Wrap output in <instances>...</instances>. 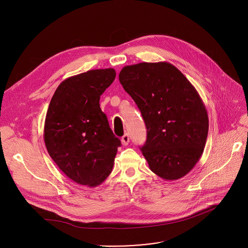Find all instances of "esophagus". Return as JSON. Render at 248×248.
Instances as JSON below:
<instances>
[{
  "label": "esophagus",
  "instance_id": "obj_1",
  "mask_svg": "<svg viewBox=\"0 0 248 248\" xmlns=\"http://www.w3.org/2000/svg\"><path fill=\"white\" fill-rule=\"evenodd\" d=\"M121 142H122L123 145H128V144H129V142H130V137H129L128 134H125V135L122 137Z\"/></svg>",
  "mask_w": 248,
  "mask_h": 248
}]
</instances>
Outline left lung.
Wrapping results in <instances>:
<instances>
[{
    "instance_id": "1",
    "label": "left lung",
    "mask_w": 248,
    "mask_h": 248,
    "mask_svg": "<svg viewBox=\"0 0 248 248\" xmlns=\"http://www.w3.org/2000/svg\"><path fill=\"white\" fill-rule=\"evenodd\" d=\"M147 129L140 150L149 168L167 181L186 175L201 158L207 140V109L194 86L171 63L141 62L119 73Z\"/></svg>"
}]
</instances>
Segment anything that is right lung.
Here are the masks:
<instances>
[{
  "instance_id": "add662e5",
  "label": "right lung",
  "mask_w": 248,
  "mask_h": 248,
  "mask_svg": "<svg viewBox=\"0 0 248 248\" xmlns=\"http://www.w3.org/2000/svg\"><path fill=\"white\" fill-rule=\"evenodd\" d=\"M115 76L112 68L86 71L64 80L51 99L45 145L59 168L77 184L92 187L102 184L121 145L99 104Z\"/></svg>"
}]
</instances>
